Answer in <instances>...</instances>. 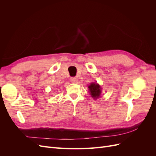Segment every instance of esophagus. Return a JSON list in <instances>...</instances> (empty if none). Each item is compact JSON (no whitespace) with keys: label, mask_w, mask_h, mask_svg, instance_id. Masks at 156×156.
Segmentation results:
<instances>
[{"label":"esophagus","mask_w":156,"mask_h":156,"mask_svg":"<svg viewBox=\"0 0 156 156\" xmlns=\"http://www.w3.org/2000/svg\"><path fill=\"white\" fill-rule=\"evenodd\" d=\"M77 81V79L75 77H71L70 78V81L72 83H75Z\"/></svg>","instance_id":"34e87169"}]
</instances>
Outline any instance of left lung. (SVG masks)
I'll use <instances>...</instances> for the list:
<instances>
[{
	"label": "left lung",
	"mask_w": 156,
	"mask_h": 156,
	"mask_svg": "<svg viewBox=\"0 0 156 156\" xmlns=\"http://www.w3.org/2000/svg\"><path fill=\"white\" fill-rule=\"evenodd\" d=\"M88 88H89L90 94L91 96L94 99H96V100L100 96L101 93V90L100 84H98L96 83H92L88 86Z\"/></svg>",
	"instance_id": "obj_1"
}]
</instances>
